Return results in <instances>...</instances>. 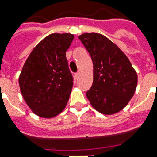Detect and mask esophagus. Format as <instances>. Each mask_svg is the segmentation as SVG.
I'll return each instance as SVG.
<instances>
[{
    "instance_id": "34e87169",
    "label": "esophagus",
    "mask_w": 157,
    "mask_h": 157,
    "mask_svg": "<svg viewBox=\"0 0 157 157\" xmlns=\"http://www.w3.org/2000/svg\"><path fill=\"white\" fill-rule=\"evenodd\" d=\"M80 75H81V71H78L77 73H75V77L76 78H78Z\"/></svg>"
}]
</instances>
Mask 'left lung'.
Segmentation results:
<instances>
[{
	"label": "left lung",
	"mask_w": 157,
	"mask_h": 157,
	"mask_svg": "<svg viewBox=\"0 0 157 157\" xmlns=\"http://www.w3.org/2000/svg\"><path fill=\"white\" fill-rule=\"evenodd\" d=\"M91 55L93 82L86 95L94 109L106 115L121 111L135 94L138 76L128 57L98 33L78 37Z\"/></svg>",
	"instance_id": "obj_1"
}]
</instances>
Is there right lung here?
Here are the masks:
<instances>
[{"mask_svg":"<svg viewBox=\"0 0 157 157\" xmlns=\"http://www.w3.org/2000/svg\"><path fill=\"white\" fill-rule=\"evenodd\" d=\"M74 35L52 33L36 45L19 75L23 99L36 115L51 118L65 109L73 86L65 53Z\"/></svg>","mask_w":157,"mask_h":157,"instance_id":"right-lung-1","label":"right lung"}]
</instances>
